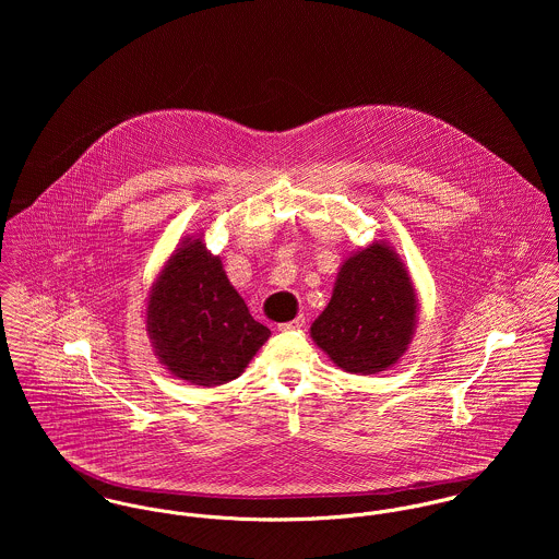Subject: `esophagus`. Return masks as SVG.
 Here are the masks:
<instances>
[{
	"mask_svg": "<svg viewBox=\"0 0 559 559\" xmlns=\"http://www.w3.org/2000/svg\"><path fill=\"white\" fill-rule=\"evenodd\" d=\"M304 322H306L304 317H297V319L290 320V322H282V324H277V331H293V329L304 326Z\"/></svg>",
	"mask_w": 559,
	"mask_h": 559,
	"instance_id": "1",
	"label": "esophagus"
}]
</instances>
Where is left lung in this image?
<instances>
[{"instance_id":"left-lung-1","label":"left lung","mask_w":559,"mask_h":559,"mask_svg":"<svg viewBox=\"0 0 559 559\" xmlns=\"http://www.w3.org/2000/svg\"><path fill=\"white\" fill-rule=\"evenodd\" d=\"M417 312L404 262L385 240H377L342 262L331 301L310 335L344 372L379 374L406 353Z\"/></svg>"}]
</instances>
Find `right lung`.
<instances>
[{"label": "right lung", "instance_id": "add662e5", "mask_svg": "<svg viewBox=\"0 0 559 559\" xmlns=\"http://www.w3.org/2000/svg\"><path fill=\"white\" fill-rule=\"evenodd\" d=\"M146 331L169 374L202 388L239 379L271 335L251 319L204 233L178 242L163 264L146 299Z\"/></svg>", "mask_w": 559, "mask_h": 559}]
</instances>
